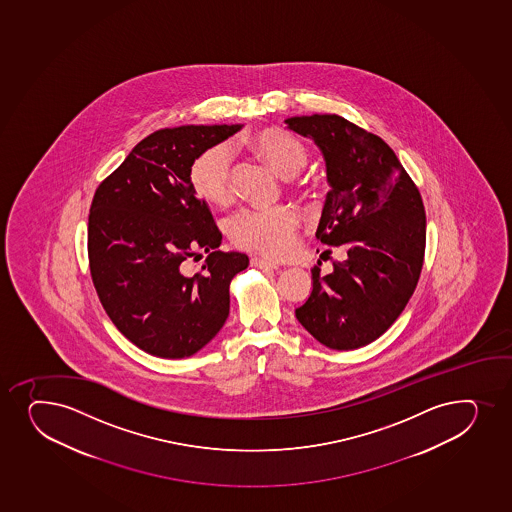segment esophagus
Returning <instances> with one entry per match:
<instances>
[{"instance_id":"1","label":"esophagus","mask_w":512,"mask_h":512,"mask_svg":"<svg viewBox=\"0 0 512 512\" xmlns=\"http://www.w3.org/2000/svg\"><path fill=\"white\" fill-rule=\"evenodd\" d=\"M250 264H252L253 267H257V269H265V270L277 269V265L272 264V262H269V260L259 259V257H253V259L250 260Z\"/></svg>"}]
</instances>
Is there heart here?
I'll list each match as a JSON object with an SVG mask.
<instances>
[{
  "label": "heart",
  "mask_w": 512,
  "mask_h": 512,
  "mask_svg": "<svg viewBox=\"0 0 512 512\" xmlns=\"http://www.w3.org/2000/svg\"><path fill=\"white\" fill-rule=\"evenodd\" d=\"M255 159L282 179H291L308 165L309 150L291 133L265 128L245 140ZM189 179L199 199L223 208L233 199V164L225 143L213 145L199 154L191 165ZM299 218L289 208L274 211H243L228 225V237L238 248L267 257H284L296 242Z\"/></svg>",
  "instance_id": "b5f03b06"
}]
</instances>
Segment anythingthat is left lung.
<instances>
[{
    "label": "left lung",
    "instance_id": "left-lung-1",
    "mask_svg": "<svg viewBox=\"0 0 512 512\" xmlns=\"http://www.w3.org/2000/svg\"><path fill=\"white\" fill-rule=\"evenodd\" d=\"M286 125L325 157L331 189L316 238L347 252L330 274L314 267L313 291L296 309L297 321L325 347H365L391 328L418 284L423 199L394 150L343 116H292Z\"/></svg>",
    "mask_w": 512,
    "mask_h": 512
}]
</instances>
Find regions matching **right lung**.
<instances>
[{
  "label": "right lung",
  "mask_w": 512,
  "mask_h": 512,
  "mask_svg": "<svg viewBox=\"0 0 512 512\" xmlns=\"http://www.w3.org/2000/svg\"><path fill=\"white\" fill-rule=\"evenodd\" d=\"M243 125H184L154 132L99 184L89 209V269L121 335L143 352L186 358L215 338L230 313V282L248 257L221 252L208 204L189 171L204 150ZM209 253L201 273L185 262Z\"/></svg>",
  "instance_id": "right-lung-1"
}]
</instances>
